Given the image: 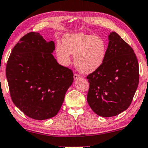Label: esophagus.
<instances>
[{"label":"esophagus","instance_id":"34e87169","mask_svg":"<svg viewBox=\"0 0 148 148\" xmlns=\"http://www.w3.org/2000/svg\"><path fill=\"white\" fill-rule=\"evenodd\" d=\"M73 77H74L75 80H76V79H79V78H80V75H79L77 74V73H74Z\"/></svg>","mask_w":148,"mask_h":148}]
</instances>
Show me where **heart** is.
I'll return each instance as SVG.
<instances>
[{
  "instance_id": "heart-1",
  "label": "heart",
  "mask_w": 148,
  "mask_h": 148,
  "mask_svg": "<svg viewBox=\"0 0 148 148\" xmlns=\"http://www.w3.org/2000/svg\"><path fill=\"white\" fill-rule=\"evenodd\" d=\"M63 43L57 42L56 54L59 62L68 66L74 56V64L80 72L91 73L101 67L107 55V45L98 36L84 33H69Z\"/></svg>"
}]
</instances>
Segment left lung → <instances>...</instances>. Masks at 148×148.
I'll list each match as a JSON object with an SVG mask.
<instances>
[{
  "instance_id": "left-lung-1",
  "label": "left lung",
  "mask_w": 148,
  "mask_h": 148,
  "mask_svg": "<svg viewBox=\"0 0 148 148\" xmlns=\"http://www.w3.org/2000/svg\"><path fill=\"white\" fill-rule=\"evenodd\" d=\"M109 41L103 64L86 77L88 104L102 117L119 115L126 110L139 81L138 60L131 46L115 32L110 33Z\"/></svg>"
}]
</instances>
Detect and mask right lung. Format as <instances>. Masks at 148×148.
Here are the masks:
<instances>
[{"label":"right lung","mask_w":148,"mask_h":148,"mask_svg":"<svg viewBox=\"0 0 148 148\" xmlns=\"http://www.w3.org/2000/svg\"><path fill=\"white\" fill-rule=\"evenodd\" d=\"M55 43L39 33L24 35L12 50L6 66L10 96L14 104L31 119L42 121L56 116L73 82L69 68L53 55Z\"/></svg>","instance_id":"right-lung-1"}]
</instances>
